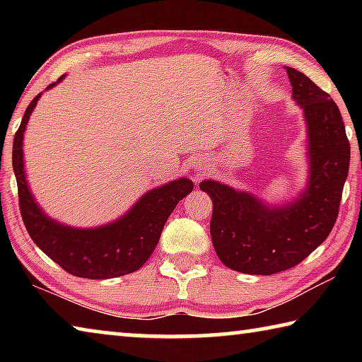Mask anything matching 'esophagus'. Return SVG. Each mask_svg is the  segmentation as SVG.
<instances>
[{"mask_svg":"<svg viewBox=\"0 0 362 362\" xmlns=\"http://www.w3.org/2000/svg\"><path fill=\"white\" fill-rule=\"evenodd\" d=\"M203 173H204V169H199V175H201V174H203Z\"/></svg>","mask_w":362,"mask_h":362,"instance_id":"esophagus-1","label":"esophagus"}]
</instances>
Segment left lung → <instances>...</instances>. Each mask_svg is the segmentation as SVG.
Instances as JSON below:
<instances>
[{
	"label": "left lung",
	"instance_id": "obj_1",
	"mask_svg": "<svg viewBox=\"0 0 362 362\" xmlns=\"http://www.w3.org/2000/svg\"><path fill=\"white\" fill-rule=\"evenodd\" d=\"M286 71L308 131L306 188L291 203L267 206L257 196L220 182L199 183L212 199L211 236L218 259L247 274L284 272L326 241L350 168V142L337 103L302 71L291 66Z\"/></svg>",
	"mask_w": 362,
	"mask_h": 362
}]
</instances>
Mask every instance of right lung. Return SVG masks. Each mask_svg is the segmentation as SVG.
Instances as JSON below:
<instances>
[{
	"label": "right lung",
	"instance_id": "obj_1",
	"mask_svg": "<svg viewBox=\"0 0 362 362\" xmlns=\"http://www.w3.org/2000/svg\"><path fill=\"white\" fill-rule=\"evenodd\" d=\"M64 76L57 79L62 81ZM56 83L49 84L51 89ZM41 94L30 102L12 144V168L19 189V206L30 238L57 265L73 276L108 279L134 273L150 259L164 223L177 203L193 189L182 177L150 189L124 216L97 228H73L47 217L36 203L23 170V132Z\"/></svg>",
	"mask_w": 362,
	"mask_h": 362
}]
</instances>
